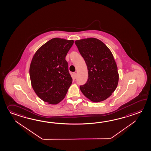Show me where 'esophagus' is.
<instances>
[{"mask_svg": "<svg viewBox=\"0 0 151 151\" xmlns=\"http://www.w3.org/2000/svg\"><path fill=\"white\" fill-rule=\"evenodd\" d=\"M76 75H77L76 73H74V74H73V78H74V79H75V78H76Z\"/></svg>", "mask_w": 151, "mask_h": 151, "instance_id": "esophagus-1", "label": "esophagus"}]
</instances>
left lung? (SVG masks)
Wrapping results in <instances>:
<instances>
[{
    "mask_svg": "<svg viewBox=\"0 0 151 151\" xmlns=\"http://www.w3.org/2000/svg\"><path fill=\"white\" fill-rule=\"evenodd\" d=\"M87 66L88 78L80 88L84 95L94 102L104 101L117 87V67L113 54L105 44L95 38L76 40Z\"/></svg>",
    "mask_w": 151,
    "mask_h": 151,
    "instance_id": "1",
    "label": "left lung"
}]
</instances>
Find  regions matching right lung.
Returning <instances> with one entry per match:
<instances>
[{
  "label": "right lung",
  "instance_id": "1",
  "mask_svg": "<svg viewBox=\"0 0 151 151\" xmlns=\"http://www.w3.org/2000/svg\"><path fill=\"white\" fill-rule=\"evenodd\" d=\"M74 40L54 38L40 47L31 62L30 77L37 96L51 104L63 99L73 79L65 56Z\"/></svg>",
  "mask_w": 151,
  "mask_h": 151
}]
</instances>
